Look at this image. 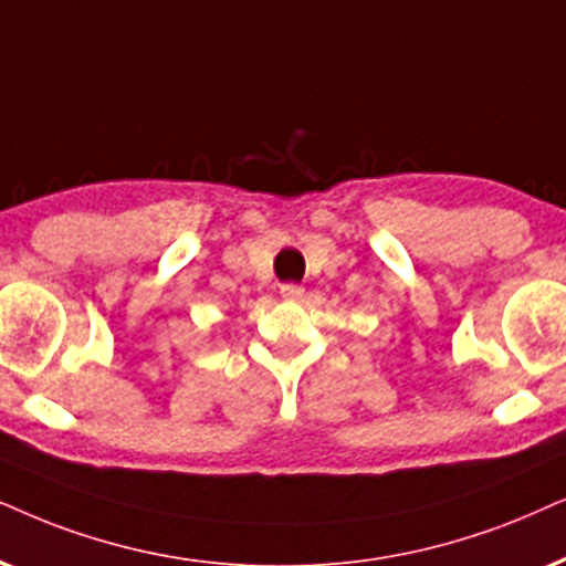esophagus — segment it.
<instances>
[{"instance_id":"esophagus-1","label":"esophagus","mask_w":566,"mask_h":566,"mask_svg":"<svg viewBox=\"0 0 566 566\" xmlns=\"http://www.w3.org/2000/svg\"><path fill=\"white\" fill-rule=\"evenodd\" d=\"M305 290L297 287V284H282V297L284 300H303Z\"/></svg>"}]
</instances>
